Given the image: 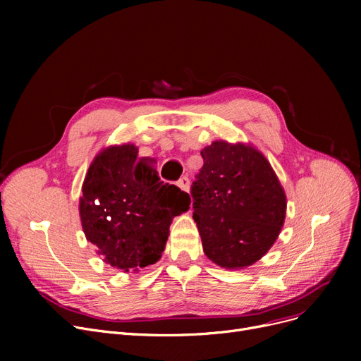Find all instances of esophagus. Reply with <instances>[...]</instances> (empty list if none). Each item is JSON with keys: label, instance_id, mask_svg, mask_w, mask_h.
<instances>
[{"label": "esophagus", "instance_id": "1", "mask_svg": "<svg viewBox=\"0 0 361 361\" xmlns=\"http://www.w3.org/2000/svg\"><path fill=\"white\" fill-rule=\"evenodd\" d=\"M177 185L181 188V190L188 192V188H190V180H188L187 176H183V177L177 181Z\"/></svg>", "mask_w": 361, "mask_h": 361}]
</instances>
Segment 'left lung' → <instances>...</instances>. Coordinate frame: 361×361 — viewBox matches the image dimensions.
Listing matches in <instances>:
<instances>
[{
  "label": "left lung",
  "instance_id": "1",
  "mask_svg": "<svg viewBox=\"0 0 361 361\" xmlns=\"http://www.w3.org/2000/svg\"><path fill=\"white\" fill-rule=\"evenodd\" d=\"M200 155L203 166L190 193L203 252L222 268L249 267L275 243L286 219V193L252 146L221 140Z\"/></svg>",
  "mask_w": 361,
  "mask_h": 361
}]
</instances>
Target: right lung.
Listing matches in <instances>:
<instances>
[{"label": "right lung", "instance_id": "obj_1", "mask_svg": "<svg viewBox=\"0 0 361 361\" xmlns=\"http://www.w3.org/2000/svg\"><path fill=\"white\" fill-rule=\"evenodd\" d=\"M135 145L111 146L86 174L80 218L86 238L104 262L118 269L145 268L159 260L174 216L185 212L190 196L164 183Z\"/></svg>", "mask_w": 361, "mask_h": 361}]
</instances>
